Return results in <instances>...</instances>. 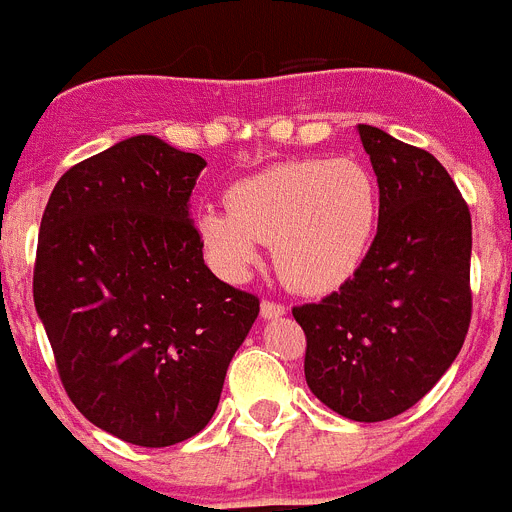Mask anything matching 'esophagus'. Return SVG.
<instances>
[{
	"label": "esophagus",
	"instance_id": "34e87169",
	"mask_svg": "<svg viewBox=\"0 0 512 512\" xmlns=\"http://www.w3.org/2000/svg\"><path fill=\"white\" fill-rule=\"evenodd\" d=\"M284 312H287V307H284L282 302L277 300L261 302V318H279V315H284Z\"/></svg>",
	"mask_w": 512,
	"mask_h": 512
}]
</instances>
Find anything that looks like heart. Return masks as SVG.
Segmentation results:
<instances>
[{"instance_id": "1", "label": "heart", "mask_w": 512, "mask_h": 512, "mask_svg": "<svg viewBox=\"0 0 512 512\" xmlns=\"http://www.w3.org/2000/svg\"><path fill=\"white\" fill-rule=\"evenodd\" d=\"M379 223V192L351 158H297L228 189V207H210L197 228L210 259L238 277L274 246L279 277L297 292L323 295L364 264Z\"/></svg>"}]
</instances>
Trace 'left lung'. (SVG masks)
Returning <instances> with one entry per match:
<instances>
[{"label":"left lung","mask_w":512,"mask_h":512,"mask_svg":"<svg viewBox=\"0 0 512 512\" xmlns=\"http://www.w3.org/2000/svg\"><path fill=\"white\" fill-rule=\"evenodd\" d=\"M379 184L364 264L320 302L292 307L305 379L330 410L379 423L410 410L454 364L472 320V215L423 148L359 125Z\"/></svg>","instance_id":"1"}]
</instances>
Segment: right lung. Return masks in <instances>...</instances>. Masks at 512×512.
Returning <instances> with one entry per match:
<instances>
[{
	"label": "right lung",
	"mask_w": 512,
	"mask_h": 512,
	"mask_svg": "<svg viewBox=\"0 0 512 512\" xmlns=\"http://www.w3.org/2000/svg\"><path fill=\"white\" fill-rule=\"evenodd\" d=\"M205 158L153 135L71 166L40 220L33 297L84 418L164 449L215 415L259 297L207 269L189 197Z\"/></svg>",
	"instance_id": "add662e5"
}]
</instances>
